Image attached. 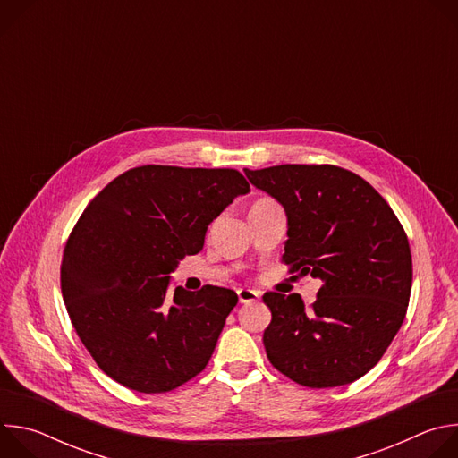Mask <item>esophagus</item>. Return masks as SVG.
<instances>
[{
	"mask_svg": "<svg viewBox=\"0 0 458 458\" xmlns=\"http://www.w3.org/2000/svg\"><path fill=\"white\" fill-rule=\"evenodd\" d=\"M237 295H239L241 302H255L260 297V292L253 290V288H239Z\"/></svg>",
	"mask_w": 458,
	"mask_h": 458,
	"instance_id": "34e87169",
	"label": "esophagus"
}]
</instances>
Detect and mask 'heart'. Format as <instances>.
Masks as SVG:
<instances>
[{"label": "heart", "mask_w": 458, "mask_h": 458, "mask_svg": "<svg viewBox=\"0 0 458 458\" xmlns=\"http://www.w3.org/2000/svg\"><path fill=\"white\" fill-rule=\"evenodd\" d=\"M272 203H274V201H270V199H259V201L253 203V207H265V205H272ZM253 207H251V208H253Z\"/></svg>", "instance_id": "heart-1"}]
</instances>
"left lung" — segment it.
Returning a JSON list of instances; mask_svg holds the SVG:
<instances>
[{"label":"left lung","instance_id":"8db88e82","mask_svg":"<svg viewBox=\"0 0 458 458\" xmlns=\"http://www.w3.org/2000/svg\"><path fill=\"white\" fill-rule=\"evenodd\" d=\"M288 217L283 263L320 279L315 302L267 292L263 343L276 369L306 387L366 375L401 330L413 265L408 235L382 195L335 165L244 168Z\"/></svg>","mask_w":458,"mask_h":458}]
</instances>
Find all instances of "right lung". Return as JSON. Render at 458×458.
<instances>
[{
    "instance_id": "add662e5",
    "label": "right lung",
    "mask_w": 458,
    "mask_h": 458,
    "mask_svg": "<svg viewBox=\"0 0 458 458\" xmlns=\"http://www.w3.org/2000/svg\"><path fill=\"white\" fill-rule=\"evenodd\" d=\"M250 190L233 168L145 165L110 181L89 203L61 260V293L81 343L115 382L166 394L199 375L237 293L221 286L168 290L208 225Z\"/></svg>"
}]
</instances>
